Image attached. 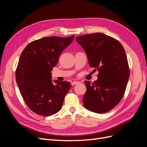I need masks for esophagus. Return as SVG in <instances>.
<instances>
[{
	"label": "esophagus",
	"instance_id": "1",
	"mask_svg": "<svg viewBox=\"0 0 147 147\" xmlns=\"http://www.w3.org/2000/svg\"><path fill=\"white\" fill-rule=\"evenodd\" d=\"M80 82H78V81H74V82H72V85H75V84H77L78 83H79Z\"/></svg>",
	"mask_w": 147,
	"mask_h": 147
}]
</instances>
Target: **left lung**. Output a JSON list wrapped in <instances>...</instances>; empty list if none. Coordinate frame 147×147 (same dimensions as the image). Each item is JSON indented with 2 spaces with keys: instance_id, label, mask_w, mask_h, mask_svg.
I'll list each match as a JSON object with an SVG mask.
<instances>
[{
  "instance_id": "8db88e82",
  "label": "left lung",
  "mask_w": 147,
  "mask_h": 147,
  "mask_svg": "<svg viewBox=\"0 0 147 147\" xmlns=\"http://www.w3.org/2000/svg\"><path fill=\"white\" fill-rule=\"evenodd\" d=\"M76 40L85 51L93 71L99 72L96 81H84L87 90L83 105L93 112H107L123 98L129 78L124 49L117 40L102 33L78 36Z\"/></svg>"
}]
</instances>
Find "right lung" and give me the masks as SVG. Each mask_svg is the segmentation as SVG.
<instances>
[{"label": "right lung", "instance_id": "1", "mask_svg": "<svg viewBox=\"0 0 147 147\" xmlns=\"http://www.w3.org/2000/svg\"><path fill=\"white\" fill-rule=\"evenodd\" d=\"M74 38V35L43 37L29 43L22 52L15 72L16 80L26 104L34 113L51 116L63 107L71 84L58 80L53 84L51 71Z\"/></svg>", "mask_w": 147, "mask_h": 147}]
</instances>
